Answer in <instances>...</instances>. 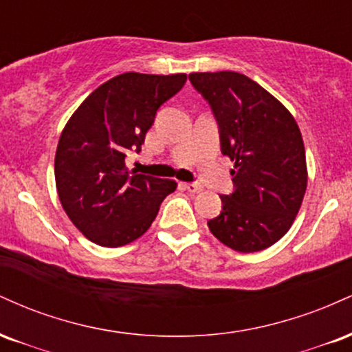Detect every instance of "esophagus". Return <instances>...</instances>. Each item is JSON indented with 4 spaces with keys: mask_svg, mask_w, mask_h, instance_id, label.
I'll return each mask as SVG.
<instances>
[{
    "mask_svg": "<svg viewBox=\"0 0 352 352\" xmlns=\"http://www.w3.org/2000/svg\"><path fill=\"white\" fill-rule=\"evenodd\" d=\"M184 188L190 193H200L201 190H204V187H201V185H199V184H184Z\"/></svg>",
    "mask_w": 352,
    "mask_h": 352,
    "instance_id": "1",
    "label": "esophagus"
}]
</instances>
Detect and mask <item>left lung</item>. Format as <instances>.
I'll return each instance as SVG.
<instances>
[{
    "label": "left lung",
    "mask_w": 352,
    "mask_h": 352,
    "mask_svg": "<svg viewBox=\"0 0 352 352\" xmlns=\"http://www.w3.org/2000/svg\"><path fill=\"white\" fill-rule=\"evenodd\" d=\"M188 79L212 106L221 153L235 162V192L220 197L223 210L208 221L210 232L235 252H261L286 235L305 199L308 167L300 127L248 76L192 72Z\"/></svg>",
    "instance_id": "8db88e82"
}]
</instances>
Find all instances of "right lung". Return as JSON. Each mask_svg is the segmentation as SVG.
I'll return each instance as SVG.
<instances>
[{
  "label": "right lung",
  "mask_w": 352,
  "mask_h": 352,
  "mask_svg": "<svg viewBox=\"0 0 352 352\" xmlns=\"http://www.w3.org/2000/svg\"><path fill=\"white\" fill-rule=\"evenodd\" d=\"M185 80L187 74L124 72L91 92L64 125L54 159L56 188L66 215L92 243H132L177 188L175 180L131 175L125 153L142 151L157 109Z\"/></svg>",
  "instance_id": "obj_1"
}]
</instances>
